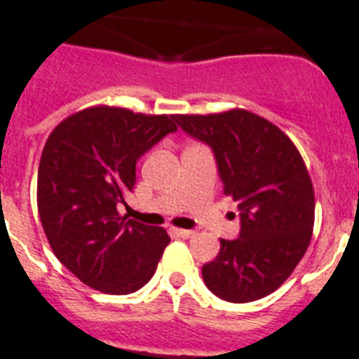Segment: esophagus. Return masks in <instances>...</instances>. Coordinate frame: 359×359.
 Here are the masks:
<instances>
[{
  "label": "esophagus",
  "mask_w": 359,
  "mask_h": 359,
  "mask_svg": "<svg viewBox=\"0 0 359 359\" xmlns=\"http://www.w3.org/2000/svg\"><path fill=\"white\" fill-rule=\"evenodd\" d=\"M170 232L180 236V238H192V236H194V231H187V229H172Z\"/></svg>",
  "instance_id": "1"
}]
</instances>
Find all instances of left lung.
I'll list each match as a JSON object with an SVG mask.
<instances>
[{
  "label": "left lung",
  "instance_id": "left-lung-1",
  "mask_svg": "<svg viewBox=\"0 0 359 359\" xmlns=\"http://www.w3.org/2000/svg\"><path fill=\"white\" fill-rule=\"evenodd\" d=\"M174 119L212 149L223 192L240 210V234L219 240L216 259L201 269L205 285L231 303L265 298L292 274L311 243L314 189L298 149L249 110Z\"/></svg>",
  "mask_w": 359,
  "mask_h": 359
}]
</instances>
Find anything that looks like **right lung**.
<instances>
[{
  "label": "right lung",
  "mask_w": 359,
  "mask_h": 359,
  "mask_svg": "<svg viewBox=\"0 0 359 359\" xmlns=\"http://www.w3.org/2000/svg\"><path fill=\"white\" fill-rule=\"evenodd\" d=\"M174 116L118 107L79 110L57 125L43 149L38 210L52 250L85 285L130 294L154 276L167 231L119 216L136 183V161L167 134Z\"/></svg>",
  "instance_id": "add662e5"
}]
</instances>
